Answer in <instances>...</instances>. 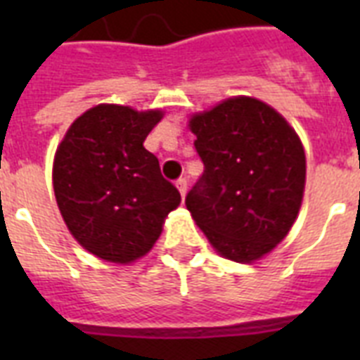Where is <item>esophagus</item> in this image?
I'll list each match as a JSON object with an SVG mask.
<instances>
[{"mask_svg": "<svg viewBox=\"0 0 360 360\" xmlns=\"http://www.w3.org/2000/svg\"><path fill=\"white\" fill-rule=\"evenodd\" d=\"M175 186L179 188L181 196H185V194H186V188H188V183H186L185 177H179V179L175 181Z\"/></svg>", "mask_w": 360, "mask_h": 360, "instance_id": "34e87169", "label": "esophagus"}]
</instances>
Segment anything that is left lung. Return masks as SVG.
Masks as SVG:
<instances>
[{"label":"left lung","instance_id":"1","mask_svg":"<svg viewBox=\"0 0 360 360\" xmlns=\"http://www.w3.org/2000/svg\"><path fill=\"white\" fill-rule=\"evenodd\" d=\"M191 130L203 174L186 209L222 256L254 262L297 219L307 177L301 141L278 112L250 97L194 115Z\"/></svg>","mask_w":360,"mask_h":360}]
</instances>
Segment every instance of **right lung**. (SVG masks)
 Instances as JSON below:
<instances>
[{"label": "right lung", "mask_w": 360, "mask_h": 360, "mask_svg": "<svg viewBox=\"0 0 360 360\" xmlns=\"http://www.w3.org/2000/svg\"><path fill=\"white\" fill-rule=\"evenodd\" d=\"M158 110L98 104L70 124L53 158V192L75 239L106 262L129 263L151 250L181 202L143 140Z\"/></svg>", "instance_id": "1"}]
</instances>
